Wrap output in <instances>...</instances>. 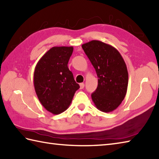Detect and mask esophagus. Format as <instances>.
<instances>
[{"mask_svg":"<svg viewBox=\"0 0 159 159\" xmlns=\"http://www.w3.org/2000/svg\"><path fill=\"white\" fill-rule=\"evenodd\" d=\"M80 89H83L84 88V83L80 84Z\"/></svg>","mask_w":159,"mask_h":159,"instance_id":"34e87169","label":"esophagus"}]
</instances>
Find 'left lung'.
<instances>
[{
  "mask_svg": "<svg viewBox=\"0 0 159 159\" xmlns=\"http://www.w3.org/2000/svg\"><path fill=\"white\" fill-rule=\"evenodd\" d=\"M82 47L98 77V87L91 94L92 100L101 111H113L127 93L129 77L126 64L118 50L100 41L93 40Z\"/></svg>",
  "mask_w": 159,
  "mask_h": 159,
  "instance_id": "8db88e82",
  "label": "left lung"
}]
</instances>
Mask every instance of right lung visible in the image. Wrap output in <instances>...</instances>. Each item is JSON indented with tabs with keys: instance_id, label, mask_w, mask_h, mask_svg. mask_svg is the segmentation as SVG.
I'll list each match as a JSON object with an SVG mask.
<instances>
[{
	"instance_id": "right-lung-1",
	"label": "right lung",
	"mask_w": 159,
	"mask_h": 159,
	"mask_svg": "<svg viewBox=\"0 0 159 159\" xmlns=\"http://www.w3.org/2000/svg\"><path fill=\"white\" fill-rule=\"evenodd\" d=\"M73 47H52L36 65L34 86L39 100L53 114L65 111L80 86L68 67Z\"/></svg>"
}]
</instances>
